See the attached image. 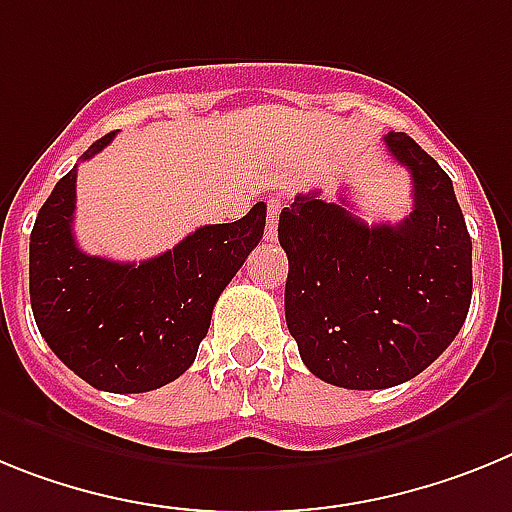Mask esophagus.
<instances>
[{"label":"esophagus","instance_id":"esophagus-1","mask_svg":"<svg viewBox=\"0 0 512 512\" xmlns=\"http://www.w3.org/2000/svg\"><path fill=\"white\" fill-rule=\"evenodd\" d=\"M281 201H268V226H265V239L273 242L278 237V216H281Z\"/></svg>","mask_w":512,"mask_h":512}]
</instances>
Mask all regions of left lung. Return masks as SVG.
<instances>
[{
    "instance_id": "obj_1",
    "label": "left lung",
    "mask_w": 512,
    "mask_h": 512,
    "mask_svg": "<svg viewBox=\"0 0 512 512\" xmlns=\"http://www.w3.org/2000/svg\"><path fill=\"white\" fill-rule=\"evenodd\" d=\"M386 149L412 175V213L368 226L319 193L278 221L288 255L286 324L301 361L342 389H389L425 371L471 304V237L453 182L407 133Z\"/></svg>"
}]
</instances>
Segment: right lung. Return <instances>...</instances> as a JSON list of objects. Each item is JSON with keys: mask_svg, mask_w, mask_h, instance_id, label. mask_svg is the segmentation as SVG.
I'll use <instances>...</instances> for the list:
<instances>
[{"mask_svg": "<svg viewBox=\"0 0 512 512\" xmlns=\"http://www.w3.org/2000/svg\"><path fill=\"white\" fill-rule=\"evenodd\" d=\"M115 131L82 154H100ZM77 167L66 172L30 231V304L59 361L113 394L159 389L188 371L221 291L265 231V203L211 224L144 262H115L77 247L71 221Z\"/></svg>", "mask_w": 512, "mask_h": 512, "instance_id": "right-lung-1", "label": "right lung"}]
</instances>
